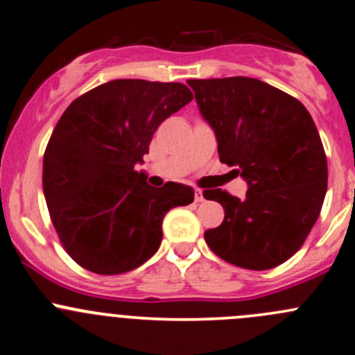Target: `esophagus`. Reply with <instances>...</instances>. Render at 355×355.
I'll return each mask as SVG.
<instances>
[{"mask_svg": "<svg viewBox=\"0 0 355 355\" xmlns=\"http://www.w3.org/2000/svg\"><path fill=\"white\" fill-rule=\"evenodd\" d=\"M194 201H196V203H201V201H205L203 191H201V189H194Z\"/></svg>", "mask_w": 355, "mask_h": 355, "instance_id": "34e87169", "label": "esophagus"}]
</instances>
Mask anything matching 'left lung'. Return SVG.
Masks as SVG:
<instances>
[{
	"label": "left lung",
	"mask_w": 355,
	"mask_h": 355,
	"mask_svg": "<svg viewBox=\"0 0 355 355\" xmlns=\"http://www.w3.org/2000/svg\"><path fill=\"white\" fill-rule=\"evenodd\" d=\"M213 128L220 161L249 184L240 200L222 189L203 196L225 209L205 232L208 247L243 269L283 264L306 240L327 193V155L303 103L254 78L189 79Z\"/></svg>",
	"instance_id": "left-lung-1"
}]
</instances>
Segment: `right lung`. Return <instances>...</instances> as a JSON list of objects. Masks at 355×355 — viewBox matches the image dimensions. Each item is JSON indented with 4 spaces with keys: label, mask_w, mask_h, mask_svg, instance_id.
<instances>
[{
    "label": "right lung",
    "mask_w": 355,
    "mask_h": 355,
    "mask_svg": "<svg viewBox=\"0 0 355 355\" xmlns=\"http://www.w3.org/2000/svg\"><path fill=\"white\" fill-rule=\"evenodd\" d=\"M181 83L115 79L76 98L57 121L44 154L51 220L66 252L91 272L113 276L148 261L162 240V220L193 203V188H152L144 164L159 125L188 105Z\"/></svg>",
    "instance_id": "obj_1"
}]
</instances>
